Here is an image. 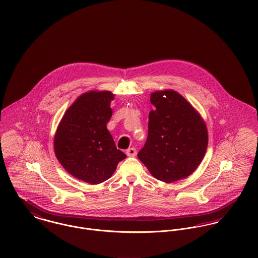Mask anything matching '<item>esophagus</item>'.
<instances>
[{"label": "esophagus", "instance_id": "1", "mask_svg": "<svg viewBox=\"0 0 258 258\" xmlns=\"http://www.w3.org/2000/svg\"><path fill=\"white\" fill-rule=\"evenodd\" d=\"M137 154V151L135 148H129L128 150H126V155L128 157H135Z\"/></svg>", "mask_w": 258, "mask_h": 258}]
</instances>
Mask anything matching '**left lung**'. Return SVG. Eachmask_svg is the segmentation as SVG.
I'll list each match as a JSON object with an SVG mask.
<instances>
[{"mask_svg": "<svg viewBox=\"0 0 258 258\" xmlns=\"http://www.w3.org/2000/svg\"><path fill=\"white\" fill-rule=\"evenodd\" d=\"M147 141L138 153L152 176L173 183L189 176L206 154L209 135L201 115L174 90L155 91L150 97Z\"/></svg>", "mask_w": 258, "mask_h": 258, "instance_id": "obj_1", "label": "left lung"}]
</instances>
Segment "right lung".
<instances>
[{"label": "right lung", "instance_id": "1", "mask_svg": "<svg viewBox=\"0 0 258 258\" xmlns=\"http://www.w3.org/2000/svg\"><path fill=\"white\" fill-rule=\"evenodd\" d=\"M113 99L110 91L83 93L64 113L54 136L58 162L71 175L88 184L108 180L126 158L106 127Z\"/></svg>", "mask_w": 258, "mask_h": 258}]
</instances>
